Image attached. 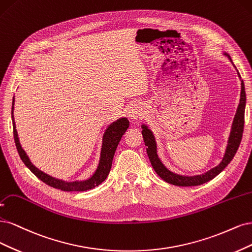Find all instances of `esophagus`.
<instances>
[{"label":"esophagus","instance_id":"34e87169","mask_svg":"<svg viewBox=\"0 0 252 252\" xmlns=\"http://www.w3.org/2000/svg\"><path fill=\"white\" fill-rule=\"evenodd\" d=\"M127 113H128V116L132 119H137L141 115V110L139 107H137V105H132Z\"/></svg>","mask_w":252,"mask_h":252}]
</instances>
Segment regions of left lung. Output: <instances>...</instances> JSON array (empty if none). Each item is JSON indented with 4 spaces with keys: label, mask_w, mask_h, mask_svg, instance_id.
I'll list each match as a JSON object with an SVG mask.
<instances>
[{
    "label": "left lung",
    "mask_w": 252,
    "mask_h": 252,
    "mask_svg": "<svg viewBox=\"0 0 252 252\" xmlns=\"http://www.w3.org/2000/svg\"><path fill=\"white\" fill-rule=\"evenodd\" d=\"M229 58L231 61L230 56L225 53ZM240 76V73H239ZM241 78V76H240ZM245 105H246V93H245V86L244 83H241V99L239 107L237 110V113H235V116L232 123V127H231V132L230 136L228 139V144H227L225 155L223 157V160L221 161V163L218 166L212 168L205 174L198 175V176H182V175H177L173 172L168 170L160 159L158 158L157 155V145L155 138H154L153 133L150 131L149 127L147 126H142V135H143V140L145 143V147H147V153L148 156L150 158V161L152 163L153 168L155 169V172L157 175L166 181L167 183L178 185V186H196V185H201L203 183H206L210 181L216 176L220 174L222 170L229 164V162L233 159L235 153H237L240 143L242 140V136H243V131H244V123H245Z\"/></svg>",
    "instance_id": "left-lung-1"
}]
</instances>
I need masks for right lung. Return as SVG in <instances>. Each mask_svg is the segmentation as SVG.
Instances as JSON below:
<instances>
[{
	"label": "right lung",
	"instance_id": "add662e5",
	"mask_svg": "<svg viewBox=\"0 0 252 252\" xmlns=\"http://www.w3.org/2000/svg\"><path fill=\"white\" fill-rule=\"evenodd\" d=\"M14 97L12 100V108H11V117H12V126H13V137H14V142L15 147L19 152V155L22 159V161L25 164L32 173H33L39 180H42L47 185L51 186V188L58 189L63 191H85L92 189L96 186H98L101 182L105 180V178L108 177L111 166H112V161L113 157H114L115 151L117 149V145L121 139V137L126 133L127 129L129 123L128 120L124 117L120 118L115 123L109 126V127L105 129L103 134V141H102V148L100 153V160L98 167H97L96 172L93 174V176L90 179L85 180V181H74V182H66L60 179H55V178L45 174L42 170L36 168L33 164L31 163L27 154L25 153L21 147V143L18 137V132L15 129V123L13 118V109H14Z\"/></svg>",
	"mask_w": 252,
	"mask_h": 252
}]
</instances>
